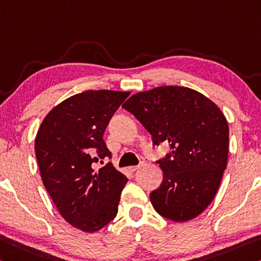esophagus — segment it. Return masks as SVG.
Instances as JSON below:
<instances>
[{
	"label": "esophagus",
	"mask_w": 261,
	"mask_h": 261,
	"mask_svg": "<svg viewBox=\"0 0 261 261\" xmlns=\"http://www.w3.org/2000/svg\"><path fill=\"white\" fill-rule=\"evenodd\" d=\"M143 165H144V163H140L139 165H137V166H132V167H129V169H130L131 172H136V171H137V169H139L140 167H142Z\"/></svg>",
	"instance_id": "obj_1"
}]
</instances>
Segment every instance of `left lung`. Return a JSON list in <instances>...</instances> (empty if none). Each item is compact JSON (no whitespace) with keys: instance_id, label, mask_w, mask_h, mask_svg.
<instances>
[{"instance_id":"obj_1","label":"left lung","mask_w":261,"mask_h":261,"mask_svg":"<svg viewBox=\"0 0 261 261\" xmlns=\"http://www.w3.org/2000/svg\"><path fill=\"white\" fill-rule=\"evenodd\" d=\"M122 107L145 127L153 145L171 147L155 161L164 173L150 194L156 213L174 222L198 216L216 195L227 164L229 126L220 108L180 86L135 94Z\"/></svg>"}]
</instances>
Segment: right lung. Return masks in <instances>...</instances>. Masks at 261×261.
Instances as JSON below:
<instances>
[{
  "label": "right lung",
  "mask_w": 261,
  "mask_h": 261,
  "mask_svg": "<svg viewBox=\"0 0 261 261\" xmlns=\"http://www.w3.org/2000/svg\"><path fill=\"white\" fill-rule=\"evenodd\" d=\"M130 93L87 90L67 98L44 118L35 142L41 180L66 221L95 232L114 220L127 177L108 163L103 135Z\"/></svg>",
  "instance_id": "1"
}]
</instances>
